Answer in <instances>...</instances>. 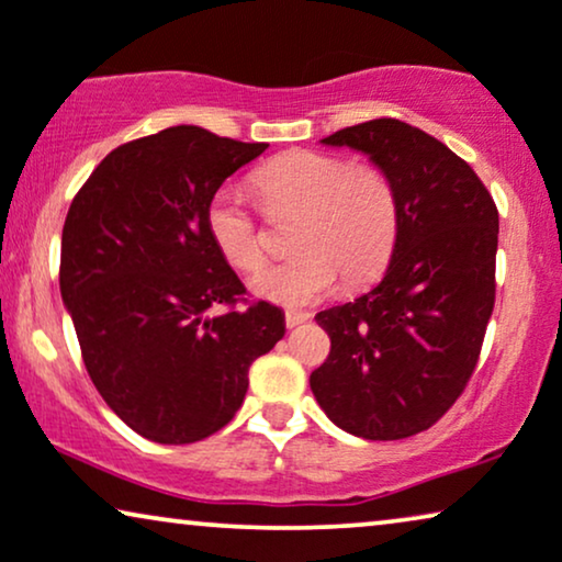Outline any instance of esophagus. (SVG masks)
<instances>
[{
    "label": "esophagus",
    "instance_id": "esophagus-1",
    "mask_svg": "<svg viewBox=\"0 0 562 562\" xmlns=\"http://www.w3.org/2000/svg\"><path fill=\"white\" fill-rule=\"evenodd\" d=\"M311 316L308 313H297V311H288L285 313V326L288 328H295V326H301V324H305V321H308Z\"/></svg>",
    "mask_w": 562,
    "mask_h": 562
}]
</instances>
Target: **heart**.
<instances>
[{"label": "heart", "mask_w": 562, "mask_h": 562, "mask_svg": "<svg viewBox=\"0 0 562 562\" xmlns=\"http://www.w3.org/2000/svg\"><path fill=\"white\" fill-rule=\"evenodd\" d=\"M251 187L267 215H297V257L267 267L251 282L265 301L301 308L331 293L339 274L347 288L368 285L391 261L401 205L393 179L380 167H355L347 156L295 148L261 164ZM205 226L231 267L257 272L265 265L259 223L234 190L223 187L213 194Z\"/></svg>", "instance_id": "1"}]
</instances>
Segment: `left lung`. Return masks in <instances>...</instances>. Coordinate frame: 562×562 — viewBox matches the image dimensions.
I'll return each instance as SVG.
<instances>
[{"instance_id": "1", "label": "left lung", "mask_w": 562, "mask_h": 562, "mask_svg": "<svg viewBox=\"0 0 562 562\" xmlns=\"http://www.w3.org/2000/svg\"><path fill=\"white\" fill-rule=\"evenodd\" d=\"M321 144L368 154L393 179L401 228L383 280L316 316L331 351L311 391L355 437H414L450 411L477 364L496 301V203L468 161L395 117Z\"/></svg>"}]
</instances>
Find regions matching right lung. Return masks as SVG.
Returning <instances> with one entry per match:
<instances>
[{
	"mask_svg": "<svg viewBox=\"0 0 562 562\" xmlns=\"http://www.w3.org/2000/svg\"><path fill=\"white\" fill-rule=\"evenodd\" d=\"M265 148L198 125L131 140L104 156L66 215L58 280L85 368L151 442L223 429L254 359L285 336L277 305H238L246 288L205 226L218 187Z\"/></svg>",
	"mask_w": 562,
	"mask_h": 562,
	"instance_id": "add662e5",
	"label": "right lung"
}]
</instances>
